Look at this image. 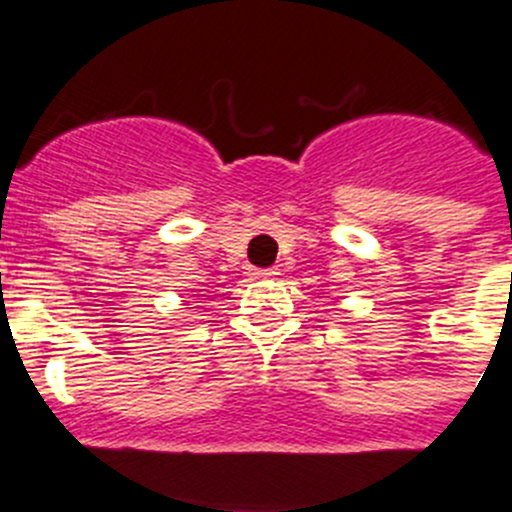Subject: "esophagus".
<instances>
[{
  "label": "esophagus",
  "mask_w": 512,
  "mask_h": 512,
  "mask_svg": "<svg viewBox=\"0 0 512 512\" xmlns=\"http://www.w3.org/2000/svg\"><path fill=\"white\" fill-rule=\"evenodd\" d=\"M252 275H255V278H275V275H278V267H257V270H252Z\"/></svg>",
  "instance_id": "esophagus-1"
}]
</instances>
